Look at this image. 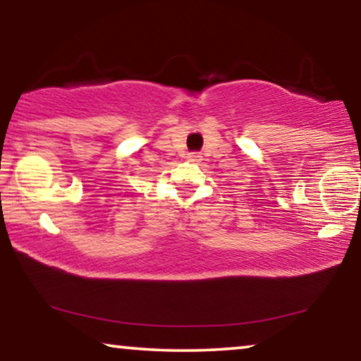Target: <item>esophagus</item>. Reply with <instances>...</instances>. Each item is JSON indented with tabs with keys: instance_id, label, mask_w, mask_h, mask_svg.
<instances>
[{
	"instance_id": "obj_1",
	"label": "esophagus",
	"mask_w": 361,
	"mask_h": 361,
	"mask_svg": "<svg viewBox=\"0 0 361 361\" xmlns=\"http://www.w3.org/2000/svg\"><path fill=\"white\" fill-rule=\"evenodd\" d=\"M201 160V157L197 155V154H190L188 155V161H200Z\"/></svg>"
}]
</instances>
